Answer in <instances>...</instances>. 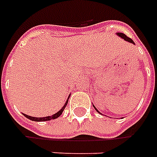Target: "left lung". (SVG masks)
Returning a JSON list of instances; mask_svg holds the SVG:
<instances>
[{"mask_svg": "<svg viewBox=\"0 0 157 157\" xmlns=\"http://www.w3.org/2000/svg\"><path fill=\"white\" fill-rule=\"evenodd\" d=\"M117 34L118 36H120L121 38H122V39H124V40H125L126 41L130 42V43H133V44H135V43H134V41H133V40H131L130 38H129V37L126 36L124 33H117ZM94 108H95V107H94ZM95 109H96V108H95ZM96 110H97L98 112H99V111L97 110V109H96ZM99 113H100V112H99Z\"/></svg>", "mask_w": 157, "mask_h": 157, "instance_id": "8db88e82", "label": "left lung"}]
</instances>
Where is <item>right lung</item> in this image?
Instances as JSON below:
<instances>
[{
    "label": "right lung",
    "mask_w": 157,
    "mask_h": 157,
    "mask_svg": "<svg viewBox=\"0 0 157 157\" xmlns=\"http://www.w3.org/2000/svg\"><path fill=\"white\" fill-rule=\"evenodd\" d=\"M69 98H70V96H69ZM67 103H68V99L66 100L65 105L62 107L61 110H59V111H58L56 114H54V115H52V116H48V117H30V116H27L26 115V114H24V116H25L27 118H28V119H30V120H32V121H36V122H43V121H49V120H51V119H55V118L59 117V116L61 115L62 112L64 111V109L66 108Z\"/></svg>",
    "instance_id": "add662e5"
}]
</instances>
